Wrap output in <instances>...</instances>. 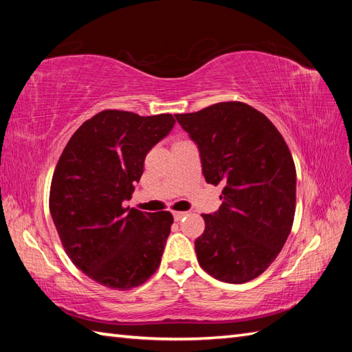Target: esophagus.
Wrapping results in <instances>:
<instances>
[{
  "mask_svg": "<svg viewBox=\"0 0 352 352\" xmlns=\"http://www.w3.org/2000/svg\"><path fill=\"white\" fill-rule=\"evenodd\" d=\"M186 214H188L186 212H174V213H172V216H174L175 221H182Z\"/></svg>",
  "mask_w": 352,
  "mask_h": 352,
  "instance_id": "1",
  "label": "esophagus"
}]
</instances>
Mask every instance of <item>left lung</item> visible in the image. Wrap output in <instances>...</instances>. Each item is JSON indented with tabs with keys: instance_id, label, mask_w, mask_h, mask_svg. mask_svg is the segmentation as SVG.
<instances>
[{
	"instance_id": "1",
	"label": "left lung",
	"mask_w": 352,
	"mask_h": 352,
	"mask_svg": "<svg viewBox=\"0 0 352 352\" xmlns=\"http://www.w3.org/2000/svg\"><path fill=\"white\" fill-rule=\"evenodd\" d=\"M175 118L198 146L206 182L223 186L219 210L203 214L198 263L219 281L256 278L294 223L296 170L286 142L263 113L239 101Z\"/></svg>"
}]
</instances>
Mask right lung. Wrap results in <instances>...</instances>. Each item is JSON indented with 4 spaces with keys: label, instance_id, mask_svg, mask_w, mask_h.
Masks as SVG:
<instances>
[{
    "label": "right lung",
    "instance_id": "1",
    "mask_svg": "<svg viewBox=\"0 0 352 352\" xmlns=\"http://www.w3.org/2000/svg\"><path fill=\"white\" fill-rule=\"evenodd\" d=\"M169 113L104 110L72 134L52 175L50 212L63 248L89 278L129 290L160 265L174 218L124 207L149 149L170 133Z\"/></svg>",
    "mask_w": 352,
    "mask_h": 352
}]
</instances>
